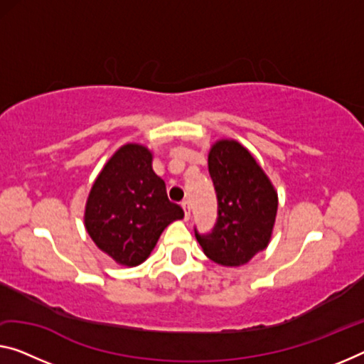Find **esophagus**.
<instances>
[{
    "label": "esophagus",
    "instance_id": "1",
    "mask_svg": "<svg viewBox=\"0 0 364 364\" xmlns=\"http://www.w3.org/2000/svg\"><path fill=\"white\" fill-rule=\"evenodd\" d=\"M182 210H183V220L188 221L190 220V205L187 203V201H183L182 203Z\"/></svg>",
    "mask_w": 364,
    "mask_h": 364
}]
</instances>
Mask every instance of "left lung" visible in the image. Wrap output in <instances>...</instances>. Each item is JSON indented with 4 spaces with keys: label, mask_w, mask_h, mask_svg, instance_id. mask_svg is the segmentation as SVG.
Here are the masks:
<instances>
[{
    "label": "left lung",
    "mask_w": 364,
    "mask_h": 364,
    "mask_svg": "<svg viewBox=\"0 0 364 364\" xmlns=\"http://www.w3.org/2000/svg\"><path fill=\"white\" fill-rule=\"evenodd\" d=\"M218 198V220L208 234L195 229L205 255L239 267L267 249L278 210V195L254 156L236 139H220L208 153Z\"/></svg>",
    "instance_id": "left-lung-1"
}]
</instances>
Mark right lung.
<instances>
[{"label": "right lung", "instance_id": "obj_1", "mask_svg": "<svg viewBox=\"0 0 364 364\" xmlns=\"http://www.w3.org/2000/svg\"><path fill=\"white\" fill-rule=\"evenodd\" d=\"M183 211L167 198L166 183L153 171V153L143 144L117 149L92 183L85 226L97 247L117 264L136 267Z\"/></svg>", "mask_w": 364, "mask_h": 364}]
</instances>
